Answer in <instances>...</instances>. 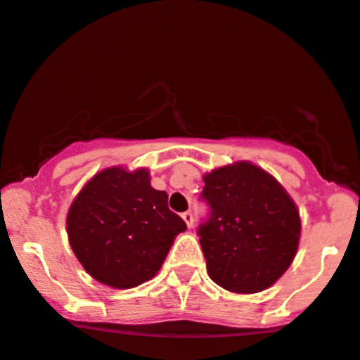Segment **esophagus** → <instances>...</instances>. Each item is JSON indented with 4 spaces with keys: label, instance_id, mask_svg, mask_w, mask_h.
<instances>
[{
    "label": "esophagus",
    "instance_id": "esophagus-1",
    "mask_svg": "<svg viewBox=\"0 0 360 360\" xmlns=\"http://www.w3.org/2000/svg\"><path fill=\"white\" fill-rule=\"evenodd\" d=\"M183 219H184V222H186L188 229H193V224H195V217H193V213L191 212H184Z\"/></svg>",
    "mask_w": 360,
    "mask_h": 360
}]
</instances>
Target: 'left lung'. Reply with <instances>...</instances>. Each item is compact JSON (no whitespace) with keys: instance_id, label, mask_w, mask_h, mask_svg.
Masks as SVG:
<instances>
[{"instance_id":"8db88e82","label":"left lung","mask_w":360,"mask_h":360,"mask_svg":"<svg viewBox=\"0 0 360 360\" xmlns=\"http://www.w3.org/2000/svg\"><path fill=\"white\" fill-rule=\"evenodd\" d=\"M208 217L198 225L208 275L239 294L268 289L285 274L301 236L295 203L278 181L250 162L203 177Z\"/></svg>"}]
</instances>
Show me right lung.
I'll return each mask as SVG.
<instances>
[{"label":"right lung","mask_w":360,"mask_h":360,"mask_svg":"<svg viewBox=\"0 0 360 360\" xmlns=\"http://www.w3.org/2000/svg\"><path fill=\"white\" fill-rule=\"evenodd\" d=\"M167 193L150 186L148 171L110 167L96 174L71 203V250L94 278L131 289L155 276L174 238L186 229L169 210Z\"/></svg>","instance_id":"obj_1"}]
</instances>
